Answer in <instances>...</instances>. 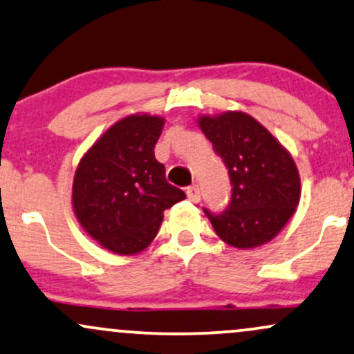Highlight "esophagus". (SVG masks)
I'll return each mask as SVG.
<instances>
[{
  "label": "esophagus",
  "mask_w": 354,
  "mask_h": 354,
  "mask_svg": "<svg viewBox=\"0 0 354 354\" xmlns=\"http://www.w3.org/2000/svg\"><path fill=\"white\" fill-rule=\"evenodd\" d=\"M187 197H189L190 202H201V189H198V185H190L187 189Z\"/></svg>",
  "instance_id": "esophagus-1"
}]
</instances>
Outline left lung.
I'll return each mask as SVG.
<instances>
[{"label":"left lung","mask_w":354,"mask_h":354,"mask_svg":"<svg viewBox=\"0 0 354 354\" xmlns=\"http://www.w3.org/2000/svg\"><path fill=\"white\" fill-rule=\"evenodd\" d=\"M198 126L228 169L232 198L212 227L235 248L268 243L293 217L300 202V174L292 153L257 119L240 111L201 115Z\"/></svg>","instance_id":"left-lung-1"}]
</instances>
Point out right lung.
Masks as SVG:
<instances>
[{
	"mask_svg": "<svg viewBox=\"0 0 354 354\" xmlns=\"http://www.w3.org/2000/svg\"><path fill=\"white\" fill-rule=\"evenodd\" d=\"M164 118L132 114L107 129L82 156L73 209L95 242L118 255L142 252L156 239L164 210L184 201L153 156Z\"/></svg>",
	"mask_w": 354,
	"mask_h": 354,
	"instance_id": "add662e5",
	"label": "right lung"
}]
</instances>
